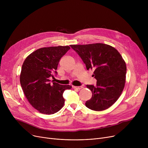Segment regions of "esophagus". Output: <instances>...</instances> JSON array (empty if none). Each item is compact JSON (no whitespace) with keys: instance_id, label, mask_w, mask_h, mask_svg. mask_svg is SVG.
I'll use <instances>...</instances> for the list:
<instances>
[{"instance_id":"34e87169","label":"esophagus","mask_w":148,"mask_h":148,"mask_svg":"<svg viewBox=\"0 0 148 148\" xmlns=\"http://www.w3.org/2000/svg\"><path fill=\"white\" fill-rule=\"evenodd\" d=\"M83 87V86H73V88L74 89H78V90H80L81 89H82Z\"/></svg>"}]
</instances>
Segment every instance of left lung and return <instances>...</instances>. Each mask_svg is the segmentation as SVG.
I'll return each mask as SVG.
<instances>
[{"mask_svg":"<svg viewBox=\"0 0 148 148\" xmlns=\"http://www.w3.org/2000/svg\"><path fill=\"white\" fill-rule=\"evenodd\" d=\"M70 46L88 70H94L92 76L97 80L95 86L87 85L92 96L85 105L95 111L109 108L118 99L125 86L127 66L121 54L111 45L102 43Z\"/></svg>","mask_w":148,"mask_h":148,"instance_id":"8db88e82","label":"left lung"}]
</instances>
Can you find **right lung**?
Masks as SVG:
<instances>
[{
	"label": "right lung",
	"mask_w": 148,
	"mask_h": 148,
	"mask_svg": "<svg viewBox=\"0 0 148 148\" xmlns=\"http://www.w3.org/2000/svg\"><path fill=\"white\" fill-rule=\"evenodd\" d=\"M70 49L69 46L44 47L36 50L26 58L20 75V84L29 103L42 114L59 111L65 103L63 93L71 89L70 85L50 83L53 73L60 58Z\"/></svg>",
	"instance_id": "1"
}]
</instances>
